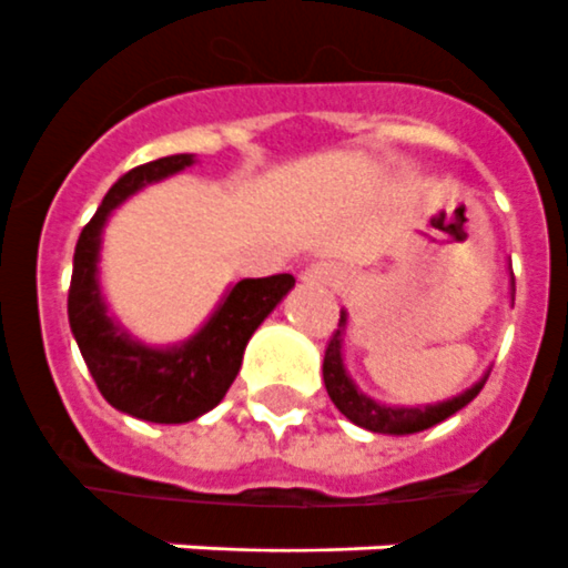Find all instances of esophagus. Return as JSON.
I'll return each instance as SVG.
<instances>
[{
	"label": "esophagus",
	"instance_id": "1",
	"mask_svg": "<svg viewBox=\"0 0 568 568\" xmlns=\"http://www.w3.org/2000/svg\"><path fill=\"white\" fill-rule=\"evenodd\" d=\"M305 281L307 284H316V287H343L346 284V270L339 263L320 261L305 272Z\"/></svg>",
	"mask_w": 568,
	"mask_h": 568
}]
</instances>
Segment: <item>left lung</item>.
Wrapping results in <instances>:
<instances>
[{
    "label": "left lung",
    "mask_w": 568,
    "mask_h": 568,
    "mask_svg": "<svg viewBox=\"0 0 568 568\" xmlns=\"http://www.w3.org/2000/svg\"><path fill=\"white\" fill-rule=\"evenodd\" d=\"M516 296V281L514 272H510V298ZM346 311L339 313V328L337 334L331 337L328 348H325V363H322V378H325V389H328L331 402L337 405V410L346 416L348 422H355L361 428L372 430V434H393V437H402V434H416V430L434 428L448 416H455L457 410H464L471 398L478 396L484 384H487V375L478 378L469 389L457 393V396L446 398V402H437V405L425 407H393L381 405L375 398H369L366 393L357 389V384L348 378L346 363H343V334H346Z\"/></svg>",
    "instance_id": "obj_1"
}]
</instances>
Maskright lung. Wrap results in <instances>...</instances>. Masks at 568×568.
I'll return each instance as SVG.
<instances>
[{
    "label": "right lung",
    "mask_w": 568,
    "mask_h": 568,
    "mask_svg": "<svg viewBox=\"0 0 568 568\" xmlns=\"http://www.w3.org/2000/svg\"><path fill=\"white\" fill-rule=\"evenodd\" d=\"M193 155H170L125 172L102 199L93 220L81 229L72 257L67 313L72 337L111 407L134 419L181 425L220 405L234 384L252 334L287 296L296 278L281 272L270 278H243L222 296L211 320L175 346H146L108 313L99 284V252L108 216L146 184L193 166Z\"/></svg>",
    "instance_id": "add662e5"
}]
</instances>
